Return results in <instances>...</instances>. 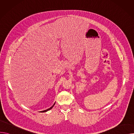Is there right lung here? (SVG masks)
Instances as JSON below:
<instances>
[{"instance_id": "add662e5", "label": "right lung", "mask_w": 134, "mask_h": 134, "mask_svg": "<svg viewBox=\"0 0 134 134\" xmlns=\"http://www.w3.org/2000/svg\"><path fill=\"white\" fill-rule=\"evenodd\" d=\"M55 104V103L53 104V105L51 107H50V108H49V109H47V110H43V111H40L41 112H47V111H48V110H51L52 108H53V107L54 106V105Z\"/></svg>"}]
</instances>
